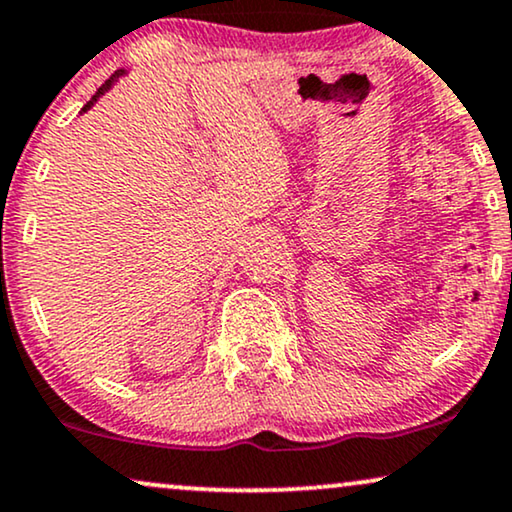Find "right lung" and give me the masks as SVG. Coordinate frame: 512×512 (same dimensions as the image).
I'll return each mask as SVG.
<instances>
[{
	"label": "right lung",
	"instance_id": "obj_1",
	"mask_svg": "<svg viewBox=\"0 0 512 512\" xmlns=\"http://www.w3.org/2000/svg\"><path fill=\"white\" fill-rule=\"evenodd\" d=\"M119 74H124V72H121V70H119V72H114V74H112V77H109V79L105 81V84H102V86L98 88V91H95V95H93V98H91V100H88V102H86V105H84V109H81V112H86V109H88V107H93V102H95V100H98L102 93H105V91H109V88H112V84H114V81H117V79H119Z\"/></svg>",
	"mask_w": 512,
	"mask_h": 512
}]
</instances>
